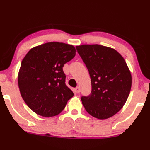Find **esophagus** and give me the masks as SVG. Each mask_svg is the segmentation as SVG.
I'll use <instances>...</instances> for the list:
<instances>
[{
    "label": "esophagus",
    "instance_id": "34e87169",
    "mask_svg": "<svg viewBox=\"0 0 150 150\" xmlns=\"http://www.w3.org/2000/svg\"><path fill=\"white\" fill-rule=\"evenodd\" d=\"M75 90L76 93H80V91H81V90H80V88H79V86L76 87Z\"/></svg>",
    "mask_w": 150,
    "mask_h": 150
}]
</instances>
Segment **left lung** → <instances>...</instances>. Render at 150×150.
<instances>
[{"label":"left lung","mask_w":150,"mask_h":150,"mask_svg":"<svg viewBox=\"0 0 150 150\" xmlns=\"http://www.w3.org/2000/svg\"><path fill=\"white\" fill-rule=\"evenodd\" d=\"M91 78V91L81 99L87 112L97 119L113 116L125 104L132 87V75L115 50L98 44L76 46Z\"/></svg>","instance_id":"obj_1"}]
</instances>
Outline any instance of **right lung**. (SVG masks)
<instances>
[{
  "label": "right lung",
  "instance_id": "1",
  "mask_svg": "<svg viewBox=\"0 0 150 150\" xmlns=\"http://www.w3.org/2000/svg\"><path fill=\"white\" fill-rule=\"evenodd\" d=\"M72 45L52 42L31 49L21 62L18 84L27 106L39 115L59 114L73 96L63 66L75 56Z\"/></svg>",
  "mask_w": 150,
  "mask_h": 150
}]
</instances>
